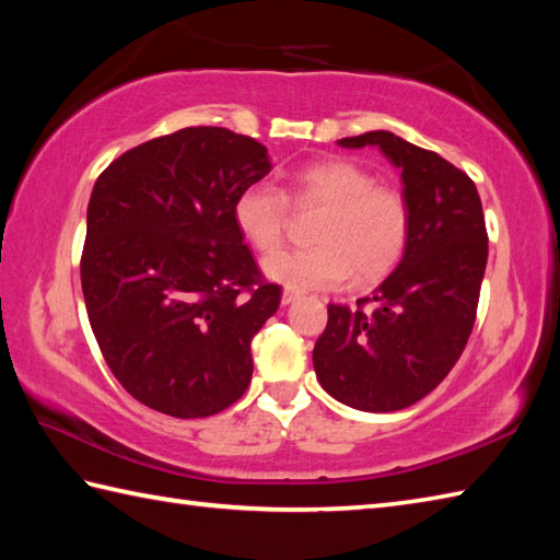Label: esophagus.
<instances>
[{"mask_svg":"<svg viewBox=\"0 0 560 560\" xmlns=\"http://www.w3.org/2000/svg\"><path fill=\"white\" fill-rule=\"evenodd\" d=\"M299 299H301V293H299V291L283 289V293H281V305H291V303H295Z\"/></svg>","mask_w":560,"mask_h":560,"instance_id":"1","label":"esophagus"}]
</instances>
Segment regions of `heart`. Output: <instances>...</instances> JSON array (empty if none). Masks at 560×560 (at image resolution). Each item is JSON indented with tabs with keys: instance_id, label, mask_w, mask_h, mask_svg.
I'll return each instance as SVG.
<instances>
[{
	"instance_id": "b5f03b06",
	"label": "heart",
	"mask_w": 560,
	"mask_h": 560,
	"mask_svg": "<svg viewBox=\"0 0 560 560\" xmlns=\"http://www.w3.org/2000/svg\"><path fill=\"white\" fill-rule=\"evenodd\" d=\"M295 207H325L313 229V247L283 249L265 259L267 279L291 291L337 289L353 271L373 283L395 269L409 241V207L395 187L349 159L303 165L289 180ZM289 197L269 180L243 187L233 201V221L257 253H271L289 225Z\"/></svg>"
}]
</instances>
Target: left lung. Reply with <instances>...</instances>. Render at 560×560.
I'll return each mask as SVG.
<instances>
[{
  "label": "left lung",
  "mask_w": 560,
  "mask_h": 560,
  "mask_svg": "<svg viewBox=\"0 0 560 560\" xmlns=\"http://www.w3.org/2000/svg\"><path fill=\"white\" fill-rule=\"evenodd\" d=\"M337 144L377 147L401 171L409 241L368 299L355 307L329 303L313 365L319 385L347 407L399 411L443 383L467 347L489 259L481 199L467 173L392 132Z\"/></svg>",
  "instance_id": "8db88e82"
}]
</instances>
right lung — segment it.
I'll list each match as a JSON object with an SVG mask.
<instances>
[{
  "label": "right lung",
  "instance_id": "1",
  "mask_svg": "<svg viewBox=\"0 0 560 560\" xmlns=\"http://www.w3.org/2000/svg\"><path fill=\"white\" fill-rule=\"evenodd\" d=\"M267 149L223 127H185L115 159L93 185L81 289L120 385L149 409L205 419L245 395L249 341L277 313L233 221Z\"/></svg>",
  "mask_w": 560,
  "mask_h": 560
}]
</instances>
